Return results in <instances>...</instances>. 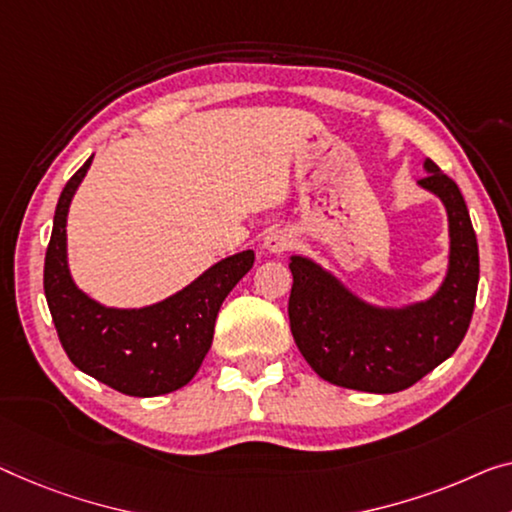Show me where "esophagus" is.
<instances>
[{"label":"esophagus","mask_w":512,"mask_h":512,"mask_svg":"<svg viewBox=\"0 0 512 512\" xmlns=\"http://www.w3.org/2000/svg\"><path fill=\"white\" fill-rule=\"evenodd\" d=\"M294 236L289 230H282V227H273V230L264 236V248L273 255L285 253V250L292 248Z\"/></svg>","instance_id":"esophagus-1"}]
</instances>
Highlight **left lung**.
Returning <instances> with one entry per match:
<instances>
[{
  "label": "left lung",
  "mask_w": 512,
  "mask_h": 512,
  "mask_svg": "<svg viewBox=\"0 0 512 512\" xmlns=\"http://www.w3.org/2000/svg\"><path fill=\"white\" fill-rule=\"evenodd\" d=\"M418 186L448 216V269L430 299L398 308L363 301L310 257L292 255L289 326L319 377L365 393H398L451 356L469 329L478 289V241L457 183L425 158Z\"/></svg>",
  "instance_id": "left-lung-1"
}]
</instances>
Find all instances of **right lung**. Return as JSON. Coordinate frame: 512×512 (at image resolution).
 <instances>
[{
  "label": "right lung",
  "mask_w": 512,
  "mask_h": 512,
  "mask_svg": "<svg viewBox=\"0 0 512 512\" xmlns=\"http://www.w3.org/2000/svg\"><path fill=\"white\" fill-rule=\"evenodd\" d=\"M91 156L61 190L45 253L43 289L61 347L75 368L114 391L154 398L186 386L207 356L227 294L253 269L255 253L220 259L181 292L144 308H108L75 285L68 269L66 220Z\"/></svg>",
  "instance_id": "right-lung-1"
}]
</instances>
